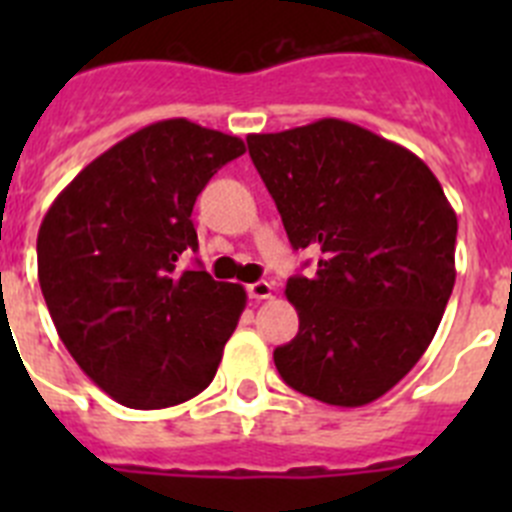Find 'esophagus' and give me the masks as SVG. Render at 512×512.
<instances>
[{"label":"esophagus","mask_w":512,"mask_h":512,"mask_svg":"<svg viewBox=\"0 0 512 512\" xmlns=\"http://www.w3.org/2000/svg\"><path fill=\"white\" fill-rule=\"evenodd\" d=\"M274 295V287L269 282H253L248 284V297L251 300H269Z\"/></svg>","instance_id":"34e87169"}]
</instances>
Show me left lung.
Returning <instances> with one entry per match:
<instances>
[{
  "mask_svg": "<svg viewBox=\"0 0 512 512\" xmlns=\"http://www.w3.org/2000/svg\"><path fill=\"white\" fill-rule=\"evenodd\" d=\"M246 143L289 243L318 251V271L284 289L300 333L274 364L302 395L369 405L436 336L456 282L454 207L413 151L354 122L323 117Z\"/></svg>",
  "mask_w": 512,
  "mask_h": 512,
  "instance_id": "left-lung-1",
  "label": "left lung"
}]
</instances>
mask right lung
<instances>
[{
	"label": "right lung",
	"mask_w": 512,
	"mask_h": 512,
	"mask_svg": "<svg viewBox=\"0 0 512 512\" xmlns=\"http://www.w3.org/2000/svg\"><path fill=\"white\" fill-rule=\"evenodd\" d=\"M241 153V138L184 117L153 122L84 166L45 212L38 279L53 325L125 408H171L215 377L246 289L179 259L197 251V194Z\"/></svg>",
	"instance_id": "obj_1"
}]
</instances>
